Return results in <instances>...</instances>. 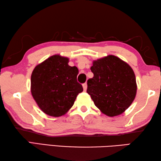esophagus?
<instances>
[{"instance_id": "obj_1", "label": "esophagus", "mask_w": 161, "mask_h": 161, "mask_svg": "<svg viewBox=\"0 0 161 161\" xmlns=\"http://www.w3.org/2000/svg\"><path fill=\"white\" fill-rule=\"evenodd\" d=\"M83 89H84V91H86V89H87V84L86 83H84L83 84Z\"/></svg>"}]
</instances>
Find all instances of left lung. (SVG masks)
<instances>
[{
	"label": "left lung",
	"instance_id": "1",
	"mask_svg": "<svg viewBox=\"0 0 161 161\" xmlns=\"http://www.w3.org/2000/svg\"><path fill=\"white\" fill-rule=\"evenodd\" d=\"M94 77L87 80L86 92L96 107L108 116L126 110L134 100L137 86L132 68L114 55L93 62Z\"/></svg>",
	"mask_w": 161,
	"mask_h": 161
}]
</instances>
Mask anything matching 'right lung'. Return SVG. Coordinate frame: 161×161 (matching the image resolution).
I'll list each match as a JSON object with an SVG mask.
<instances>
[{
  "instance_id": "1",
  "label": "right lung",
  "mask_w": 161,
  "mask_h": 161,
  "mask_svg": "<svg viewBox=\"0 0 161 161\" xmlns=\"http://www.w3.org/2000/svg\"><path fill=\"white\" fill-rule=\"evenodd\" d=\"M69 59L59 54L37 65L31 75V93L43 112L59 117L74 104L83 87L77 80V67L68 64Z\"/></svg>"
}]
</instances>
